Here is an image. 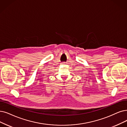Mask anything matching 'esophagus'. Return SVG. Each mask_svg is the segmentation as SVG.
Listing matches in <instances>:
<instances>
[{"mask_svg":"<svg viewBox=\"0 0 127 127\" xmlns=\"http://www.w3.org/2000/svg\"><path fill=\"white\" fill-rule=\"evenodd\" d=\"M62 64H65V62H63V63H62Z\"/></svg>","mask_w":127,"mask_h":127,"instance_id":"1","label":"esophagus"}]
</instances>
